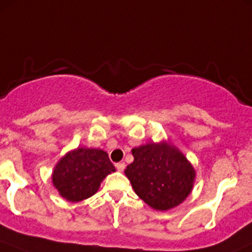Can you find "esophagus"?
Returning <instances> with one entry per match:
<instances>
[{"mask_svg": "<svg viewBox=\"0 0 252 252\" xmlns=\"http://www.w3.org/2000/svg\"><path fill=\"white\" fill-rule=\"evenodd\" d=\"M116 168L118 169L119 172H123L124 168H126V163H124V162H119V163L116 164Z\"/></svg>", "mask_w": 252, "mask_h": 252, "instance_id": "1", "label": "esophagus"}]
</instances>
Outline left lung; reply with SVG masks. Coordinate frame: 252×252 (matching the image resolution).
<instances>
[{"label": "left lung", "instance_id": "8db88e82", "mask_svg": "<svg viewBox=\"0 0 252 252\" xmlns=\"http://www.w3.org/2000/svg\"><path fill=\"white\" fill-rule=\"evenodd\" d=\"M134 161L124 171L139 197L157 211L180 205L194 188L196 172L169 141L147 142L131 150Z\"/></svg>", "mask_w": 252, "mask_h": 252}]
</instances>
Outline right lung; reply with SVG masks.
I'll use <instances>...</instances> for the list:
<instances>
[{
	"mask_svg": "<svg viewBox=\"0 0 252 252\" xmlns=\"http://www.w3.org/2000/svg\"><path fill=\"white\" fill-rule=\"evenodd\" d=\"M116 172L107 152L77 147L67 152L52 172V184L69 202H79L95 195L102 180Z\"/></svg>",
	"mask_w": 252,
	"mask_h": 252,
	"instance_id": "1",
	"label": "right lung"
}]
</instances>
